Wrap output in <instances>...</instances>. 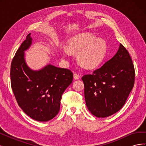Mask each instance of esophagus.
I'll return each mask as SVG.
<instances>
[{"mask_svg":"<svg viewBox=\"0 0 146 146\" xmlns=\"http://www.w3.org/2000/svg\"><path fill=\"white\" fill-rule=\"evenodd\" d=\"M74 78L75 80H77V79L79 78V76L77 73H74Z\"/></svg>","mask_w":146,"mask_h":146,"instance_id":"obj_1","label":"esophagus"}]
</instances>
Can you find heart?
Returning <instances> with one entry per match:
<instances>
[{"label": "heart", "instance_id": "1", "mask_svg": "<svg viewBox=\"0 0 146 146\" xmlns=\"http://www.w3.org/2000/svg\"><path fill=\"white\" fill-rule=\"evenodd\" d=\"M68 48L72 52L78 53L77 60L83 67L92 69L97 67L104 60L107 54V47L104 41L96 39L91 33L76 35L68 41ZM63 58L67 59L70 55L68 49L63 48L60 51Z\"/></svg>", "mask_w": 146, "mask_h": 146}]
</instances>
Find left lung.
Returning a JSON list of instances; mask_svg holds the SVG:
<instances>
[{
	"mask_svg": "<svg viewBox=\"0 0 146 146\" xmlns=\"http://www.w3.org/2000/svg\"><path fill=\"white\" fill-rule=\"evenodd\" d=\"M135 76L131 56L120 44L112 58L92 74H86L82 78L89 111L98 117H106L117 112L133 89Z\"/></svg>",
	"mask_w": 146,
	"mask_h": 146,
	"instance_id": "1",
	"label": "left lung"
}]
</instances>
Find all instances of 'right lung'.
<instances>
[{"label": "right lung", "mask_w": 146, "mask_h": 146, "mask_svg": "<svg viewBox=\"0 0 146 146\" xmlns=\"http://www.w3.org/2000/svg\"><path fill=\"white\" fill-rule=\"evenodd\" d=\"M29 33L13 58L10 70L11 85L19 107L34 120L46 122L58 113L61 96L73 80L68 69L51 64L33 70L26 64L24 51L32 42Z\"/></svg>", "instance_id": "add662e5"}]
</instances>
